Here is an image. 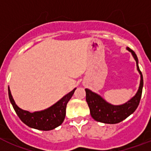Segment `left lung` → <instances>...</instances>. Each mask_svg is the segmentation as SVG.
Wrapping results in <instances>:
<instances>
[{
  "label": "left lung",
  "mask_w": 151,
  "mask_h": 151,
  "mask_svg": "<svg viewBox=\"0 0 151 151\" xmlns=\"http://www.w3.org/2000/svg\"><path fill=\"white\" fill-rule=\"evenodd\" d=\"M127 49L131 52L132 56L136 62V66L139 73H140V84L139 87L138 92H136L135 96L130 100L122 105L114 106L105 101L99 95L92 92L91 90L86 88V101L89 106L90 114L92 118L97 122L105 123V124H117L122 122L123 120L131 115L136 110L139 104V101L142 96L143 86V74L139 68L138 58L136 53L129 48Z\"/></svg>",
  "instance_id": "obj_1"
}]
</instances>
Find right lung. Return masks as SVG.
Masks as SVG:
<instances>
[{
    "label": "right lung",
    "mask_w": 151,
    "mask_h": 151,
    "mask_svg": "<svg viewBox=\"0 0 151 151\" xmlns=\"http://www.w3.org/2000/svg\"><path fill=\"white\" fill-rule=\"evenodd\" d=\"M75 89L76 88H74L73 91L69 92L68 94H66L60 100L58 101L56 103H55L54 105H52L48 109L34 113L22 110L15 104L12 96L11 94L9 87H8V96L15 113L24 124L33 129L43 130V131H49L59 126L63 122L66 116V104L73 95Z\"/></svg>",
    "instance_id": "1"
}]
</instances>
